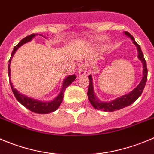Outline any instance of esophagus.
<instances>
[{"mask_svg": "<svg viewBox=\"0 0 154 154\" xmlns=\"http://www.w3.org/2000/svg\"><path fill=\"white\" fill-rule=\"evenodd\" d=\"M86 72H87V68H86L85 66L82 65L81 66L79 67V69L78 73L79 75V76H83V75H85Z\"/></svg>", "mask_w": 154, "mask_h": 154, "instance_id": "1", "label": "esophagus"}]
</instances>
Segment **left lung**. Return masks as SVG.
Listing matches in <instances>:
<instances>
[{
  "instance_id": "8db88e82",
  "label": "left lung",
  "mask_w": 154,
  "mask_h": 154,
  "mask_svg": "<svg viewBox=\"0 0 154 154\" xmlns=\"http://www.w3.org/2000/svg\"><path fill=\"white\" fill-rule=\"evenodd\" d=\"M124 34L127 36V37L130 38L132 40L133 44L136 46L137 50V57L138 59L141 61L142 65H143V76H142L141 81L139 83L138 85L133 89L131 92L128 94H126L125 95H122L120 97L116 98L115 100H112V101L105 102L100 100L96 94L94 93L93 87V83H92V76L89 75V86H88V100L90 103H91L92 106H94V109H99V110H103L105 112H112V111L118 110V109H121L124 107L129 106V105L132 104L137 98L141 95L143 90H144V87H145L146 82L147 79V63L144 60V54L142 53L140 47L137 42H135L133 36L131 35L130 33L128 32H124Z\"/></svg>"
}]
</instances>
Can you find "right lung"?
Masks as SVG:
<instances>
[{
	"label": "right lung",
	"mask_w": 154,
	"mask_h": 154,
	"mask_svg": "<svg viewBox=\"0 0 154 154\" xmlns=\"http://www.w3.org/2000/svg\"><path fill=\"white\" fill-rule=\"evenodd\" d=\"M36 35H38L37 34H32L30 35L27 36V37L24 38L23 40H21L20 42V43L17 45L16 47H14V51H13L12 54H11V57H10V59L9 60V64H8V75H9V79H10V84L11 86V88H12L13 92H14V94L15 96V97L17 98V100L21 103L23 106H24L25 107L27 108L28 109H29L32 112H34L35 113L38 114H47L50 113V112H54L55 110L58 109V107L60 106V105L61 104L63 101V95L65 90L66 89V88L69 85H70V84L73 82L75 80L76 75H69L67 77H66L63 80V82L62 85V88H61L60 92L59 94L57 96V97H55L53 100L51 101H42V100H37V99H35V98H32L31 97H28L26 95L20 93L19 91H17V89L14 88V85H13L12 82H11V80H10V63H11V60H12L13 57H14V54L16 53V51L18 50V48L20 47H21L22 45H23L24 44L27 43V42H30L32 40V38L34 37H35ZM41 36H43L42 35H39Z\"/></svg>",
	"instance_id": "right-lung-1"
}]
</instances>
